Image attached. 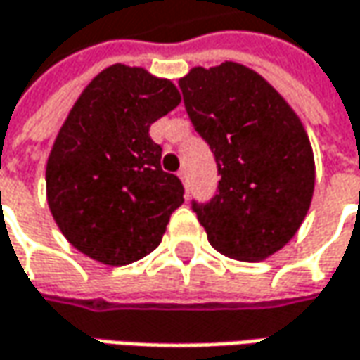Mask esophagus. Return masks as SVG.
I'll use <instances>...</instances> for the list:
<instances>
[{"instance_id": "34e87169", "label": "esophagus", "mask_w": 360, "mask_h": 360, "mask_svg": "<svg viewBox=\"0 0 360 360\" xmlns=\"http://www.w3.org/2000/svg\"><path fill=\"white\" fill-rule=\"evenodd\" d=\"M177 177H179L181 183H183V187L187 189V185H189V173H187L185 169H181L179 173H177Z\"/></svg>"}]
</instances>
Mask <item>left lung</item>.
<instances>
[{
    "instance_id": "1",
    "label": "left lung",
    "mask_w": 360,
    "mask_h": 360,
    "mask_svg": "<svg viewBox=\"0 0 360 360\" xmlns=\"http://www.w3.org/2000/svg\"><path fill=\"white\" fill-rule=\"evenodd\" d=\"M185 109L217 161L219 191L193 203L207 239L237 261H263L295 237L315 191V155L299 115L247 65L193 68Z\"/></svg>"
}]
</instances>
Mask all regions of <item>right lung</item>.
Returning a JSON list of instances; mask_svg holds the SVG:
<instances>
[{
	"instance_id": "1",
	"label": "right lung",
	"mask_w": 360,
	"mask_h": 360,
	"mask_svg": "<svg viewBox=\"0 0 360 360\" xmlns=\"http://www.w3.org/2000/svg\"><path fill=\"white\" fill-rule=\"evenodd\" d=\"M179 103L173 81L123 63L81 91L45 167L49 211L79 253L123 266L159 247L183 185L161 169L149 127Z\"/></svg>"
}]
</instances>
